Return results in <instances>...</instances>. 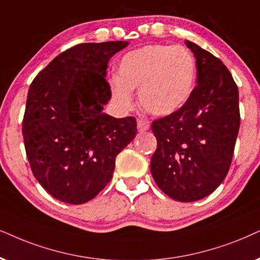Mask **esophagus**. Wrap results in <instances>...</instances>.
<instances>
[{"mask_svg":"<svg viewBox=\"0 0 260 260\" xmlns=\"http://www.w3.org/2000/svg\"><path fill=\"white\" fill-rule=\"evenodd\" d=\"M137 126H138V131H139L140 133H143V132H145V131L149 129L150 123L145 120H139V121H138Z\"/></svg>","mask_w":260,"mask_h":260,"instance_id":"obj_1","label":"esophagus"}]
</instances>
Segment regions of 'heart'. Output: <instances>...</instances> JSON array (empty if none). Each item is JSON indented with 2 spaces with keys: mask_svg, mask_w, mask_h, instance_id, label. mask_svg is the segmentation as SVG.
Here are the masks:
<instances>
[{
  "mask_svg": "<svg viewBox=\"0 0 260 260\" xmlns=\"http://www.w3.org/2000/svg\"><path fill=\"white\" fill-rule=\"evenodd\" d=\"M197 80L193 55L183 47L151 44L127 52L117 66V77L109 80L113 103L122 111L139 103L154 116H168L180 110L192 96Z\"/></svg>",
  "mask_w": 260,
  "mask_h": 260,
  "instance_id": "1",
  "label": "heart"
}]
</instances>
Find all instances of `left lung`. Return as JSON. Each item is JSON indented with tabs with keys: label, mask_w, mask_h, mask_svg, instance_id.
<instances>
[{
	"label": "left lung",
	"mask_w": 260,
	"mask_h": 260,
	"mask_svg": "<svg viewBox=\"0 0 260 260\" xmlns=\"http://www.w3.org/2000/svg\"><path fill=\"white\" fill-rule=\"evenodd\" d=\"M196 57L197 86L181 109L152 122L157 149L151 174L177 202L205 198L228 174L240 127L239 91L219 58L186 41Z\"/></svg>",
	"instance_id": "left-lung-1"
}]
</instances>
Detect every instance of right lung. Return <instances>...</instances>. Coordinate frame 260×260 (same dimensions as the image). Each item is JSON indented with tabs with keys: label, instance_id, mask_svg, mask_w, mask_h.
<instances>
[{
	"label": "right lung",
	"instance_id": "add662e5",
	"mask_svg": "<svg viewBox=\"0 0 260 260\" xmlns=\"http://www.w3.org/2000/svg\"><path fill=\"white\" fill-rule=\"evenodd\" d=\"M127 42L84 43L62 52L29 86L22 121L32 173L49 194L79 205L113 177L115 158L137 136V121L103 113L108 62Z\"/></svg>",
	"mask_w": 260,
	"mask_h": 260
}]
</instances>
